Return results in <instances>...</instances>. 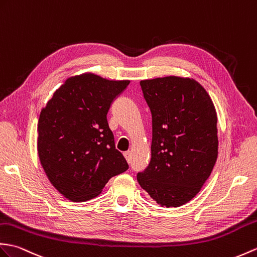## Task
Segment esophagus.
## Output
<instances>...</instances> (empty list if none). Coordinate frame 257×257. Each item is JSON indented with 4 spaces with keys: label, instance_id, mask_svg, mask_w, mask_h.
<instances>
[{
    "label": "esophagus",
    "instance_id": "34e87169",
    "mask_svg": "<svg viewBox=\"0 0 257 257\" xmlns=\"http://www.w3.org/2000/svg\"><path fill=\"white\" fill-rule=\"evenodd\" d=\"M123 157L126 158V160H127V162L128 163H130V161H131V153L129 152V151H127V152H124L123 153Z\"/></svg>",
    "mask_w": 257,
    "mask_h": 257
}]
</instances>
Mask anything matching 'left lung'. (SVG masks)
<instances>
[{
	"mask_svg": "<svg viewBox=\"0 0 257 257\" xmlns=\"http://www.w3.org/2000/svg\"><path fill=\"white\" fill-rule=\"evenodd\" d=\"M152 116L151 160L140 186L165 207L193 199L218 157L217 114L198 82L178 76L140 82Z\"/></svg>",
	"mask_w": 257,
	"mask_h": 257,
	"instance_id": "obj_1",
	"label": "left lung"
}]
</instances>
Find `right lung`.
<instances>
[{"label":"right lung","instance_id":"1","mask_svg":"<svg viewBox=\"0 0 257 257\" xmlns=\"http://www.w3.org/2000/svg\"><path fill=\"white\" fill-rule=\"evenodd\" d=\"M129 81L95 74L70 77L40 112L38 156L50 183L72 201L100 194L129 165L115 148L107 112Z\"/></svg>","mask_w":257,"mask_h":257}]
</instances>
